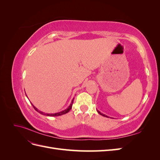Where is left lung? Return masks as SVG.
<instances>
[{
  "instance_id": "1",
  "label": "left lung",
  "mask_w": 160,
  "mask_h": 160,
  "mask_svg": "<svg viewBox=\"0 0 160 160\" xmlns=\"http://www.w3.org/2000/svg\"><path fill=\"white\" fill-rule=\"evenodd\" d=\"M98 113H99L101 115H103V116H104V117L108 118V115H105V114H103V113H101L100 112V111H98Z\"/></svg>"
}]
</instances>
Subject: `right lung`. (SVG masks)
<instances>
[{
  "instance_id": "obj_1",
  "label": "right lung",
  "mask_w": 160,
  "mask_h": 160,
  "mask_svg": "<svg viewBox=\"0 0 160 160\" xmlns=\"http://www.w3.org/2000/svg\"><path fill=\"white\" fill-rule=\"evenodd\" d=\"M73 101H74V99L72 100V101H71V103L70 104V105L69 106L68 108H67L66 109H65V110H63V111H60V112H58V113H45L44 112H42V111H38L35 106H34L33 105H32V106H33V108H34V109H35L37 111H38V113H41V114H42V115H47V116H51V117H55V116H59V115H64V114H65V113H68L69 111L71 110V108H72V102H73Z\"/></svg>"
}]
</instances>
